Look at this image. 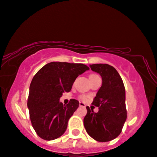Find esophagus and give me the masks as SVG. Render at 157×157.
<instances>
[{"mask_svg": "<svg viewBox=\"0 0 157 157\" xmlns=\"http://www.w3.org/2000/svg\"><path fill=\"white\" fill-rule=\"evenodd\" d=\"M79 105L80 106V107H85V104L83 103V102H82V101H79Z\"/></svg>", "mask_w": 157, "mask_h": 157, "instance_id": "esophagus-1", "label": "esophagus"}]
</instances>
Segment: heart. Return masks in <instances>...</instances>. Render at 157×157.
<instances>
[{"label": "heart", "mask_w": 157, "mask_h": 157, "mask_svg": "<svg viewBox=\"0 0 157 157\" xmlns=\"http://www.w3.org/2000/svg\"><path fill=\"white\" fill-rule=\"evenodd\" d=\"M94 76H97V75L92 74V75H91L90 76V78H92V77H94ZM80 99H81V100H85V99H86V98H85V96L82 95V96H80Z\"/></svg>", "instance_id": "1"}]
</instances>
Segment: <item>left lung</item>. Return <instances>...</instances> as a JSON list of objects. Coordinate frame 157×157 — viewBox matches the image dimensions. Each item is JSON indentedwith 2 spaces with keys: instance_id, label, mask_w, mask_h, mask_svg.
<instances>
[{
  "instance_id": "8db88e82",
  "label": "left lung",
  "mask_w": 157,
  "mask_h": 157,
  "mask_svg": "<svg viewBox=\"0 0 157 157\" xmlns=\"http://www.w3.org/2000/svg\"><path fill=\"white\" fill-rule=\"evenodd\" d=\"M90 67L100 75L102 84L92 103L99 107V111L96 113L89 107H86L87 113L84 118V126L94 140L109 142L120 135L127 120L124 85L112 66L93 64Z\"/></svg>"
}]
</instances>
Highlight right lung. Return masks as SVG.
Here are the masks:
<instances>
[{"mask_svg": "<svg viewBox=\"0 0 157 157\" xmlns=\"http://www.w3.org/2000/svg\"><path fill=\"white\" fill-rule=\"evenodd\" d=\"M88 70L84 64L52 62L35 75L30 85L28 107L33 127L43 140H56L65 133L68 120L79 103L71 99L65 105L59 98L63 92H70L76 78Z\"/></svg>", "mask_w": 157, "mask_h": 157, "instance_id": "add662e5", "label": "right lung"}]
</instances>
